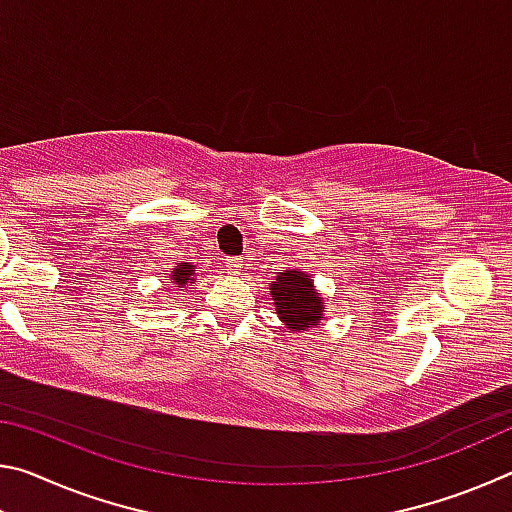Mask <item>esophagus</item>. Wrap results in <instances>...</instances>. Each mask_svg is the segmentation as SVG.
Masks as SVG:
<instances>
[{
  "label": "esophagus",
  "instance_id": "34e87169",
  "mask_svg": "<svg viewBox=\"0 0 512 512\" xmlns=\"http://www.w3.org/2000/svg\"><path fill=\"white\" fill-rule=\"evenodd\" d=\"M241 266H244V264H241L239 257H228V259H225V271H230L232 275H237L241 271Z\"/></svg>",
  "mask_w": 512,
  "mask_h": 512
}]
</instances>
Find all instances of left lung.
Instances as JSON below:
<instances>
[{"label":"left lung","instance_id":"8db88e82","mask_svg":"<svg viewBox=\"0 0 512 512\" xmlns=\"http://www.w3.org/2000/svg\"><path fill=\"white\" fill-rule=\"evenodd\" d=\"M275 311L291 329H307L323 318V302L311 287L309 275L300 271H287L275 277L271 284Z\"/></svg>","mask_w":512,"mask_h":512}]
</instances>
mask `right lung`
<instances>
[{
	"instance_id": "right-lung-1",
	"label": "right lung",
	"mask_w": 512,
	"mask_h": 512,
	"mask_svg": "<svg viewBox=\"0 0 512 512\" xmlns=\"http://www.w3.org/2000/svg\"><path fill=\"white\" fill-rule=\"evenodd\" d=\"M192 275H194L192 264H180L178 268H173V282L180 284V287L187 284V280H192Z\"/></svg>"
}]
</instances>
